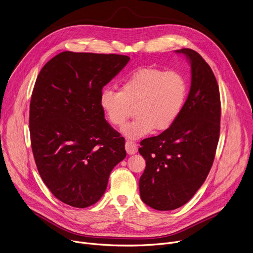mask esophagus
<instances>
[{"label":"esophagus","instance_id":"obj_1","mask_svg":"<svg viewBox=\"0 0 253 253\" xmlns=\"http://www.w3.org/2000/svg\"><path fill=\"white\" fill-rule=\"evenodd\" d=\"M125 148H126V151L128 154L132 155V154H135L138 150V147H137V144L133 141H129L127 140L126 143H125Z\"/></svg>","mask_w":253,"mask_h":253}]
</instances>
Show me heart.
<instances>
[{
	"instance_id": "heart-1",
	"label": "heart",
	"mask_w": 253,
	"mask_h": 253,
	"mask_svg": "<svg viewBox=\"0 0 253 253\" xmlns=\"http://www.w3.org/2000/svg\"><path fill=\"white\" fill-rule=\"evenodd\" d=\"M188 95V83L181 72L157 68L135 71L123 80L120 91L105 88L100 94V106L108 121L122 127L135 109L136 118L123 133L138 139L154 129L171 127L181 114Z\"/></svg>"
}]
</instances>
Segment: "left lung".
I'll use <instances>...</instances> for the list:
<instances>
[{"mask_svg":"<svg viewBox=\"0 0 253 253\" xmlns=\"http://www.w3.org/2000/svg\"><path fill=\"white\" fill-rule=\"evenodd\" d=\"M191 64V87L176 122L158 136L143 139L139 153L146 167L139 180L142 201L161 211L187 203L211 169L220 133L217 81L194 50L181 49Z\"/></svg>","mask_w":253,"mask_h":253,"instance_id":"1","label":"left lung"}]
</instances>
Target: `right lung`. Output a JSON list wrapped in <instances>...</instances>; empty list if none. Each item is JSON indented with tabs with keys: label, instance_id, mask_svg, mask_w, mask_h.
I'll list each match as a JSON object with an SVG mask.
<instances>
[{
	"label": "right lung",
	"instance_id": "1",
	"mask_svg": "<svg viewBox=\"0 0 253 253\" xmlns=\"http://www.w3.org/2000/svg\"><path fill=\"white\" fill-rule=\"evenodd\" d=\"M129 60L65 51L36 80L29 115L34 159L49 190L70 206L96 203L126 157L125 139L106 121L100 94Z\"/></svg>",
	"mask_w": 253,
	"mask_h": 253
}]
</instances>
